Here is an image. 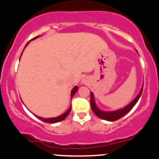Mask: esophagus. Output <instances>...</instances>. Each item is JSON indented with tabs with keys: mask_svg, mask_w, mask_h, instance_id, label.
Masks as SVG:
<instances>
[{
	"mask_svg": "<svg viewBox=\"0 0 159 159\" xmlns=\"http://www.w3.org/2000/svg\"><path fill=\"white\" fill-rule=\"evenodd\" d=\"M82 83H83V84H86V83H87L86 80H82Z\"/></svg>",
	"mask_w": 159,
	"mask_h": 159,
	"instance_id": "34e87169",
	"label": "esophagus"
}]
</instances>
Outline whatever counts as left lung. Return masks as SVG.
Returning a JSON list of instances; mask_svg holds the SVG:
<instances>
[{
  "instance_id": "1",
  "label": "left lung",
  "mask_w": 159,
  "mask_h": 159,
  "mask_svg": "<svg viewBox=\"0 0 159 159\" xmlns=\"http://www.w3.org/2000/svg\"><path fill=\"white\" fill-rule=\"evenodd\" d=\"M143 86L142 87L139 93L138 94L137 96L128 105H127L125 107L122 108V109L114 111H101L100 109H99L98 107L96 106V104H95L93 93L91 92V107H92V111H93V112L95 113V115L97 117L100 118L102 119H104V120H107V121H116V120H118L120 118L126 116L131 110L132 108L134 107V106L136 104V102L139 101L142 93H143Z\"/></svg>"
}]
</instances>
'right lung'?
Masks as SVG:
<instances>
[{
  "instance_id": "obj_1",
  "label": "right lung",
  "mask_w": 159,
  "mask_h": 159,
  "mask_svg": "<svg viewBox=\"0 0 159 159\" xmlns=\"http://www.w3.org/2000/svg\"><path fill=\"white\" fill-rule=\"evenodd\" d=\"M37 37H39V36H36V37H34L33 39H32L31 40H35V39H36ZM29 44V43L26 44V46ZM25 46V47H26ZM21 57V56H20ZM77 90H78V87L77 86H75L74 88H73V89L71 90V99H72L73 95H75V92H77ZM71 106H70L69 109L67 111L65 112V113H64L63 115H61V116H58V117H56V118H48V119H43V118H41V117H39V116H36V117L38 118L39 119H40V120H42L43 122H45V123H58V122H60V121H63L64 119H65V118L67 117L68 115H69L70 111H71Z\"/></svg>"
}]
</instances>
